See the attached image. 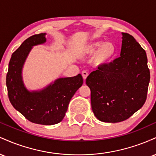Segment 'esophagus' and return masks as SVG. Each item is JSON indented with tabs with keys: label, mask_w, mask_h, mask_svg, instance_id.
I'll return each mask as SVG.
<instances>
[{
	"label": "esophagus",
	"mask_w": 156,
	"mask_h": 156,
	"mask_svg": "<svg viewBox=\"0 0 156 156\" xmlns=\"http://www.w3.org/2000/svg\"><path fill=\"white\" fill-rule=\"evenodd\" d=\"M89 76V73L87 72V71H83V72H82V76H83V78L84 80H86V78H87V76Z\"/></svg>",
	"instance_id": "esophagus-1"
}]
</instances>
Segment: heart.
I'll return each instance as SVG.
<instances>
[{"label": "heart", "mask_w": 156, "mask_h": 156, "mask_svg": "<svg viewBox=\"0 0 156 156\" xmlns=\"http://www.w3.org/2000/svg\"><path fill=\"white\" fill-rule=\"evenodd\" d=\"M117 49L115 44L111 42H103L102 41H94L89 42L83 48L85 55H94V61L97 64H108L114 59L117 54Z\"/></svg>", "instance_id": "heart-1"}]
</instances>
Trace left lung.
I'll list each match as a JSON object with an SVG mask.
<instances>
[{
	"label": "left lung",
	"instance_id": "1",
	"mask_svg": "<svg viewBox=\"0 0 156 156\" xmlns=\"http://www.w3.org/2000/svg\"><path fill=\"white\" fill-rule=\"evenodd\" d=\"M150 78L145 51L133 36L122 33L120 56L86 79L94 116L105 122L128 119L145 103Z\"/></svg>",
	"mask_w": 156,
	"mask_h": 156
}]
</instances>
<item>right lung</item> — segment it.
I'll use <instances>...</instances> for the list:
<instances>
[{"label": "right lung", "mask_w": 156, "mask_h": 156, "mask_svg": "<svg viewBox=\"0 0 156 156\" xmlns=\"http://www.w3.org/2000/svg\"><path fill=\"white\" fill-rule=\"evenodd\" d=\"M45 34L30 37L12 53L6 74V87L10 103L28 120L51 125L60 122L76 91L83 84L81 75L59 78L39 92H28L21 76L22 67L31 47L44 43Z\"/></svg>", "instance_id": "right-lung-1"}]
</instances>
